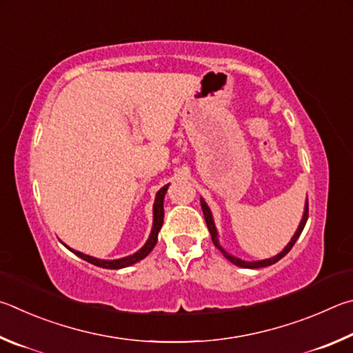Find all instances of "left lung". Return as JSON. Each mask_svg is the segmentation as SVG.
Returning a JSON list of instances; mask_svg holds the SVG:
<instances>
[{
	"label": "left lung",
	"mask_w": 353,
	"mask_h": 353,
	"mask_svg": "<svg viewBox=\"0 0 353 353\" xmlns=\"http://www.w3.org/2000/svg\"><path fill=\"white\" fill-rule=\"evenodd\" d=\"M200 203H201L203 214H205V220H206L208 230H209V232H211V237H212V242H214V245L217 246V248L221 251V254H223V256L228 259V261H230V262H231V263H234V265H237V267H240V268H251V270H254V268H263V267H270V265L276 263L277 261H281V259H282L283 256H287V254H288V251L293 248V245L296 243V240L299 239L301 232H302V230H304V226H305V223H307V219H308V199H305L304 214H302L301 223H299V226H298V230H296V232L293 234L292 240H290V242L287 243L285 248H283V250L279 252V254H276L274 257L263 259V261H252V262H248V261H242V259H240V257H236V256L230 254V252H228V251L223 248V246L220 245V240H219V231H217V228H215V221H214V217H212L211 209H209V206H208V203L205 201V199H200Z\"/></svg>",
	"instance_id": "left-lung-1"
}]
</instances>
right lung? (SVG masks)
<instances>
[{"label":"right lung","mask_w":353,"mask_h":353,"mask_svg":"<svg viewBox=\"0 0 353 353\" xmlns=\"http://www.w3.org/2000/svg\"><path fill=\"white\" fill-rule=\"evenodd\" d=\"M167 189H169V184H165V186L161 188L157 192V196H154V203H153V225H152L150 236H148L144 246H142V248L136 252H133V254H130L127 257H121V259H113V261H107V259H97V257H92L88 254H83V252L72 250V248H70V246H66L65 243L63 245L68 250L72 251L77 257L83 259V261L96 265V267H101V268L121 270V268L130 267V265L138 263L139 261H142V259L150 254L152 250L154 248V245H157V242H158V232L164 221V196H165Z\"/></svg>","instance_id":"obj_1"}]
</instances>
